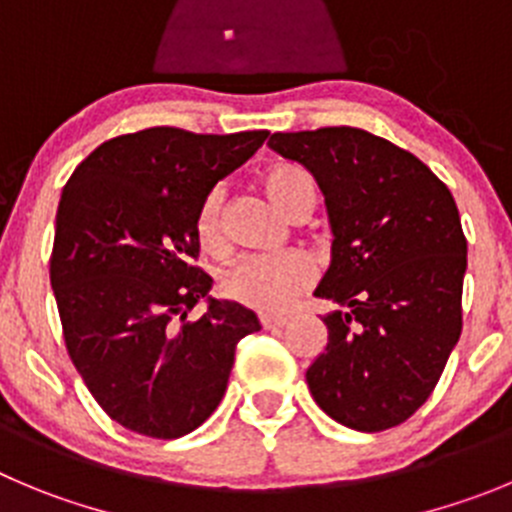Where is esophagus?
Here are the masks:
<instances>
[{
	"instance_id": "1",
	"label": "esophagus",
	"mask_w": 512,
	"mask_h": 512,
	"mask_svg": "<svg viewBox=\"0 0 512 512\" xmlns=\"http://www.w3.org/2000/svg\"><path fill=\"white\" fill-rule=\"evenodd\" d=\"M260 326L265 331H272V328H283L288 326V318L285 315H260Z\"/></svg>"
}]
</instances>
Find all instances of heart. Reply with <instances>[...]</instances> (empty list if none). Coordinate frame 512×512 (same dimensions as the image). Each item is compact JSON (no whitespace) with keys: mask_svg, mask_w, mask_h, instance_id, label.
Listing matches in <instances>:
<instances>
[{"mask_svg":"<svg viewBox=\"0 0 512 512\" xmlns=\"http://www.w3.org/2000/svg\"><path fill=\"white\" fill-rule=\"evenodd\" d=\"M260 184L270 202L290 219L310 217L318 204V184L295 164H275L262 171ZM197 237L202 247L217 252L224 245L222 189H212L197 212ZM313 283V265L300 252L250 255L234 262L222 275V293L229 300L260 313H280Z\"/></svg>","mask_w":512,"mask_h":512,"instance_id":"b5f03b06","label":"heart"}]
</instances>
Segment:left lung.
Listing matches in <instances>:
<instances>
[{
  "mask_svg": "<svg viewBox=\"0 0 512 512\" xmlns=\"http://www.w3.org/2000/svg\"><path fill=\"white\" fill-rule=\"evenodd\" d=\"M326 197L331 267L315 298L326 351L305 371L315 404L356 432L407 422L462 331L467 240L450 189L414 154L351 126L272 133Z\"/></svg>",
  "mask_w": 512,
  "mask_h": 512,
  "instance_id": "left-lung-1",
  "label": "left lung"
}]
</instances>
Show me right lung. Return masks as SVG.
Masks as SVG:
<instances>
[{
	"label": "right lung",
	"instance_id": "obj_1",
	"mask_svg": "<svg viewBox=\"0 0 512 512\" xmlns=\"http://www.w3.org/2000/svg\"><path fill=\"white\" fill-rule=\"evenodd\" d=\"M267 131L202 136L156 126L100 143L62 189L50 283L65 346L103 412L131 432H194L227 391L234 348L260 321L214 300L197 212ZM208 300L199 322L185 313Z\"/></svg>",
	"mask_w": 512,
	"mask_h": 512
}]
</instances>
